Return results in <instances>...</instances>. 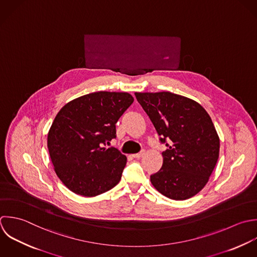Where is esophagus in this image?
Segmentation results:
<instances>
[{
  "label": "esophagus",
  "mask_w": 257,
  "mask_h": 257,
  "mask_svg": "<svg viewBox=\"0 0 257 257\" xmlns=\"http://www.w3.org/2000/svg\"><path fill=\"white\" fill-rule=\"evenodd\" d=\"M144 154H145V150H142V151H140L139 153L133 154V155H132V157H134V158H141Z\"/></svg>",
  "instance_id": "34e87169"
}]
</instances>
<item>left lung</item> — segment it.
Returning <instances> with one entry per match:
<instances>
[{
	"label": "left lung",
	"instance_id": "1",
	"mask_svg": "<svg viewBox=\"0 0 257 257\" xmlns=\"http://www.w3.org/2000/svg\"><path fill=\"white\" fill-rule=\"evenodd\" d=\"M153 123L162 152L161 169L150 176L164 196L185 200L208 182L219 156V138L212 120L197 102L171 93H135Z\"/></svg>",
	"mask_w": 257,
	"mask_h": 257
}]
</instances>
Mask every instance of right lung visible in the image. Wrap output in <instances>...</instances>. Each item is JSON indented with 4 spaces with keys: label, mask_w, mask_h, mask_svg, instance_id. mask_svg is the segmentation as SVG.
Segmentation results:
<instances>
[{
    "label": "right lung",
    "mask_w": 257,
    "mask_h": 257,
    "mask_svg": "<svg viewBox=\"0 0 257 257\" xmlns=\"http://www.w3.org/2000/svg\"><path fill=\"white\" fill-rule=\"evenodd\" d=\"M134 99L129 93L94 92L66 104L48 134L55 172L76 194L92 197L109 191L122 176L127 158L114 147L116 123Z\"/></svg>",
    "instance_id": "obj_1"
}]
</instances>
